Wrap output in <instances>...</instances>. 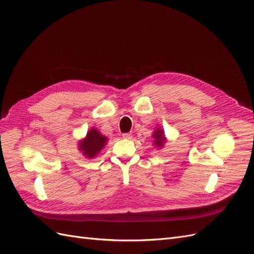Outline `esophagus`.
<instances>
[{
  "mask_svg": "<svg viewBox=\"0 0 254 254\" xmlns=\"http://www.w3.org/2000/svg\"><path fill=\"white\" fill-rule=\"evenodd\" d=\"M123 137H124V139H126V140H130L132 137V134L131 133H124V134H123Z\"/></svg>",
  "mask_w": 254,
  "mask_h": 254,
  "instance_id": "34e87169",
  "label": "esophagus"
}]
</instances>
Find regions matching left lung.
<instances>
[{
    "mask_svg": "<svg viewBox=\"0 0 254 254\" xmlns=\"http://www.w3.org/2000/svg\"><path fill=\"white\" fill-rule=\"evenodd\" d=\"M152 139H153L152 145L155 146V147H157L158 149L163 148L164 144L167 142V139L162 127H157L156 130H153Z\"/></svg>",
    "mask_w": 254,
    "mask_h": 254,
    "instance_id": "8db88e82",
    "label": "left lung"
}]
</instances>
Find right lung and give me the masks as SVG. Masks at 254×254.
Here are the masks:
<instances>
[{
	"label": "right lung",
	"instance_id": "1",
	"mask_svg": "<svg viewBox=\"0 0 254 254\" xmlns=\"http://www.w3.org/2000/svg\"><path fill=\"white\" fill-rule=\"evenodd\" d=\"M107 143H108V137L103 135L97 128L92 127L88 130L87 135L79 140L77 147L84 157L93 159L103 150Z\"/></svg>",
	"mask_w": 254,
	"mask_h": 254
}]
</instances>
